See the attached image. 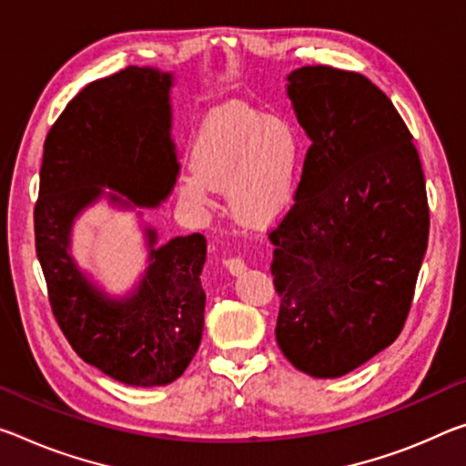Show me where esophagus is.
<instances>
[{"mask_svg": "<svg viewBox=\"0 0 466 466\" xmlns=\"http://www.w3.org/2000/svg\"><path fill=\"white\" fill-rule=\"evenodd\" d=\"M224 265H226V269L232 273V276H240V273H245V269H247V265L240 259V257H230V259H224Z\"/></svg>", "mask_w": 466, "mask_h": 466, "instance_id": "esophagus-1", "label": "esophagus"}]
</instances>
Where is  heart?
I'll use <instances>...</instances> for the list:
<instances>
[{
  "instance_id": "obj_1",
  "label": "heart",
  "mask_w": 466,
  "mask_h": 466,
  "mask_svg": "<svg viewBox=\"0 0 466 466\" xmlns=\"http://www.w3.org/2000/svg\"><path fill=\"white\" fill-rule=\"evenodd\" d=\"M302 164L299 128L284 116H265L228 103L205 117L193 145V169L180 193L195 205H211L213 187L226 184L232 218L268 228L294 203Z\"/></svg>"
}]
</instances>
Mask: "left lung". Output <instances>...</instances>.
<instances>
[{"label":"left lung","instance_id":"8db88e82","mask_svg":"<svg viewBox=\"0 0 466 466\" xmlns=\"http://www.w3.org/2000/svg\"><path fill=\"white\" fill-rule=\"evenodd\" d=\"M286 95L311 147L269 234L276 339L302 373L339 378L404 326L430 236L425 178L402 117L363 74L302 66Z\"/></svg>","mask_w":466,"mask_h":466}]
</instances>
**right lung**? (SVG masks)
<instances>
[{
  "label": "right lung",
  "mask_w": 466,
  "mask_h": 466,
  "mask_svg": "<svg viewBox=\"0 0 466 466\" xmlns=\"http://www.w3.org/2000/svg\"><path fill=\"white\" fill-rule=\"evenodd\" d=\"M174 72L130 68L95 80L51 127L43 147L35 242L49 302L85 363L127 386H167L201 344L203 234L159 245L143 209L172 195L180 161L172 138ZM99 200L140 208L147 261L136 286L112 295L71 255L76 219Z\"/></svg>",
  "instance_id": "obj_1"
}]
</instances>
